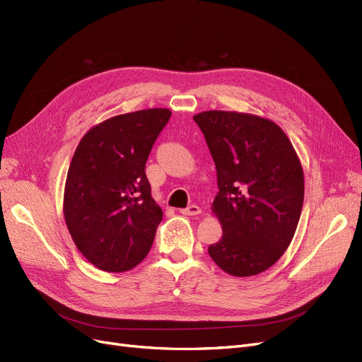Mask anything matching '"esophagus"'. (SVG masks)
<instances>
[{
	"label": "esophagus",
	"instance_id": "34e87169",
	"mask_svg": "<svg viewBox=\"0 0 362 362\" xmlns=\"http://www.w3.org/2000/svg\"><path fill=\"white\" fill-rule=\"evenodd\" d=\"M182 215H199V214H202V209L197 206V205H190L189 208H185V209H181L180 211Z\"/></svg>",
	"mask_w": 362,
	"mask_h": 362
}]
</instances>
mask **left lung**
<instances>
[{"label":"left lung","mask_w":362,"mask_h":362,"mask_svg":"<svg viewBox=\"0 0 362 362\" xmlns=\"http://www.w3.org/2000/svg\"><path fill=\"white\" fill-rule=\"evenodd\" d=\"M216 169L212 212L223 227L208 252L231 276L272 267L290 247L305 197L300 158L282 129L259 115L211 110L193 115Z\"/></svg>","instance_id":"obj_1"}]
</instances>
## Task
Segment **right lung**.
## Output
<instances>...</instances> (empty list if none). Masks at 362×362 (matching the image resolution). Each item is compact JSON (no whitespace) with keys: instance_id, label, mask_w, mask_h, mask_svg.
I'll use <instances>...</instances> for the list:
<instances>
[{"instance_id":"right-lung-1","label":"right lung","mask_w":362,"mask_h":362,"mask_svg":"<svg viewBox=\"0 0 362 362\" xmlns=\"http://www.w3.org/2000/svg\"><path fill=\"white\" fill-rule=\"evenodd\" d=\"M172 115L150 108L114 115L89 129L68 169L64 216L78 251L104 272H127L147 257L162 208L146 163Z\"/></svg>"}]
</instances>
